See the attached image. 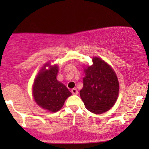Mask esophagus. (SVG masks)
I'll return each mask as SVG.
<instances>
[{"label":"esophagus","instance_id":"esophagus-1","mask_svg":"<svg viewBox=\"0 0 149 149\" xmlns=\"http://www.w3.org/2000/svg\"><path fill=\"white\" fill-rule=\"evenodd\" d=\"M71 92H72V94H74V95L78 94V91H77V89L76 88L72 89V90H71Z\"/></svg>","mask_w":149,"mask_h":149}]
</instances>
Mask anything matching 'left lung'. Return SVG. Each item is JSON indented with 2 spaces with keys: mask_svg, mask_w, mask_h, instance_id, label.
Returning <instances> with one entry per match:
<instances>
[{
  "mask_svg": "<svg viewBox=\"0 0 149 149\" xmlns=\"http://www.w3.org/2000/svg\"><path fill=\"white\" fill-rule=\"evenodd\" d=\"M85 70L81 99L87 110L95 114L109 111L115 104L119 94V81L113 68L98 58Z\"/></svg>",
  "mask_w": 149,
  "mask_h": 149,
  "instance_id": "obj_1",
  "label": "left lung"
}]
</instances>
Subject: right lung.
Instances as JSON below:
<instances>
[{
  "label": "right lung",
  "mask_w": 149,
  "mask_h": 149,
  "mask_svg": "<svg viewBox=\"0 0 149 149\" xmlns=\"http://www.w3.org/2000/svg\"><path fill=\"white\" fill-rule=\"evenodd\" d=\"M46 65L34 81L32 89L34 99L42 109L55 113L62 109L65 100L72 93L64 84L57 80L58 66L55 65L51 66L49 70H46Z\"/></svg>",
  "instance_id": "obj_1"
}]
</instances>
